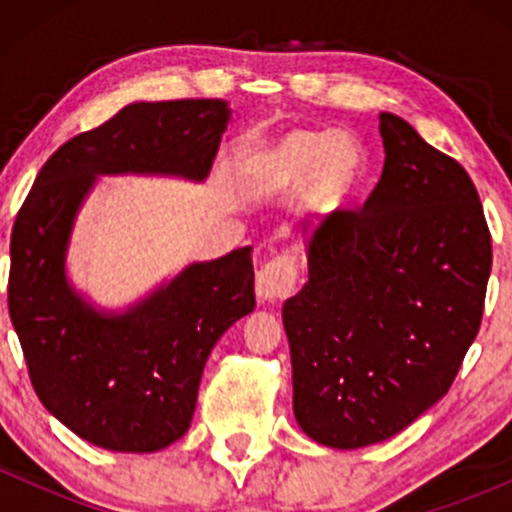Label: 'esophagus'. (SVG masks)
Wrapping results in <instances>:
<instances>
[{"mask_svg":"<svg viewBox=\"0 0 512 512\" xmlns=\"http://www.w3.org/2000/svg\"><path fill=\"white\" fill-rule=\"evenodd\" d=\"M296 276L298 262L291 252H281V255L264 262L255 281V291L260 303H276L289 298L293 289H296Z\"/></svg>","mask_w":512,"mask_h":512,"instance_id":"obj_1","label":"esophagus"}]
</instances>
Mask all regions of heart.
Returning a JSON list of instances; mask_svg holds the SVG:
<instances>
[{
  "label": "heart",
  "instance_id": "obj_1",
  "mask_svg": "<svg viewBox=\"0 0 512 512\" xmlns=\"http://www.w3.org/2000/svg\"><path fill=\"white\" fill-rule=\"evenodd\" d=\"M366 151L349 132H291L274 149L269 182L279 190L310 187L313 204L339 209L366 180Z\"/></svg>",
  "mask_w": 512,
  "mask_h": 512
}]
</instances>
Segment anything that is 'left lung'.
<instances>
[{
  "instance_id": "1",
  "label": "left lung",
  "mask_w": 512,
  "mask_h": 512,
  "mask_svg": "<svg viewBox=\"0 0 512 512\" xmlns=\"http://www.w3.org/2000/svg\"><path fill=\"white\" fill-rule=\"evenodd\" d=\"M385 166L363 209L308 240V281L284 303L293 414L327 448L407 428L448 395L477 337L491 233L477 187L409 122L380 113Z\"/></svg>"
}]
</instances>
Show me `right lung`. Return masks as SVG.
I'll use <instances>...</instances> for the list:
<instances>
[{
    "mask_svg": "<svg viewBox=\"0 0 512 512\" xmlns=\"http://www.w3.org/2000/svg\"><path fill=\"white\" fill-rule=\"evenodd\" d=\"M228 120L219 98L127 105L62 144L16 216L9 315L33 390L98 448L154 452L185 436L211 349L255 308V272L248 245L190 264L127 313H98L64 272L74 219L96 175L202 182Z\"/></svg>",
    "mask_w": 512,
    "mask_h": 512,
    "instance_id": "add662e5",
    "label": "right lung"
}]
</instances>
